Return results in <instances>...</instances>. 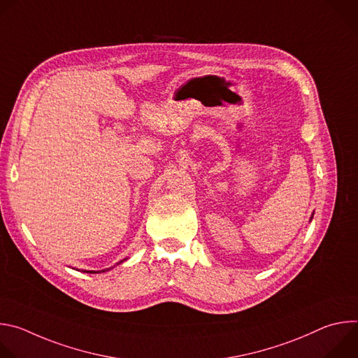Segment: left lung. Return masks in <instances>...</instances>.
<instances>
[{"label":"left lung","instance_id":"1","mask_svg":"<svg viewBox=\"0 0 358 358\" xmlns=\"http://www.w3.org/2000/svg\"><path fill=\"white\" fill-rule=\"evenodd\" d=\"M313 215H315V213H313V214H312V217H310V221H312V220H313Z\"/></svg>","mask_w":358,"mask_h":358}]
</instances>
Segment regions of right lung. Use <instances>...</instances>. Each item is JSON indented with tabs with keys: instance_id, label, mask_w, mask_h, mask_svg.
Wrapping results in <instances>:
<instances>
[{
	"instance_id": "1",
	"label": "right lung",
	"mask_w": 358,
	"mask_h": 358,
	"mask_svg": "<svg viewBox=\"0 0 358 358\" xmlns=\"http://www.w3.org/2000/svg\"><path fill=\"white\" fill-rule=\"evenodd\" d=\"M126 259H127V258H126ZM126 259H123V261H120V262H119V264H122V262H124V261H126ZM119 264H117V265H119ZM106 271H108V269H106ZM106 271H83V272H86V273H100V272H106Z\"/></svg>"
}]
</instances>
